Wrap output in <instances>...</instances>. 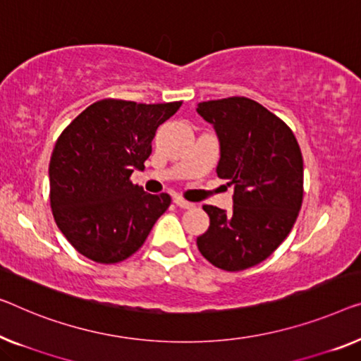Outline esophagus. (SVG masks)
I'll list each match as a JSON object with an SVG mask.
<instances>
[{"mask_svg":"<svg viewBox=\"0 0 361 361\" xmlns=\"http://www.w3.org/2000/svg\"><path fill=\"white\" fill-rule=\"evenodd\" d=\"M173 202H175L176 206H178L180 209H191L192 206H195V204L185 201V199L180 197V196H175V197H173Z\"/></svg>","mask_w":361,"mask_h":361,"instance_id":"1","label":"esophagus"}]
</instances>
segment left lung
I'll return each instance as SVG.
<instances>
[{
	"label": "left lung",
	"mask_w": 361,
	"mask_h": 361,
	"mask_svg": "<svg viewBox=\"0 0 361 361\" xmlns=\"http://www.w3.org/2000/svg\"><path fill=\"white\" fill-rule=\"evenodd\" d=\"M196 110L217 133L219 178L235 186L230 212L202 206L211 224L197 248L215 267L245 271L267 259L298 217L301 150L281 118L246 97L201 102Z\"/></svg>",
	"instance_id": "obj_1"
}]
</instances>
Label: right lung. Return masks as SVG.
<instances>
[{"mask_svg":"<svg viewBox=\"0 0 361 361\" xmlns=\"http://www.w3.org/2000/svg\"><path fill=\"white\" fill-rule=\"evenodd\" d=\"M181 102L136 104L104 99L60 134L50 159V204L58 228L80 255L115 264L134 255L171 197L133 185L144 169L157 128Z\"/></svg>","mask_w":361,"mask_h":361,"instance_id":"1","label":"right lung"}]
</instances>
